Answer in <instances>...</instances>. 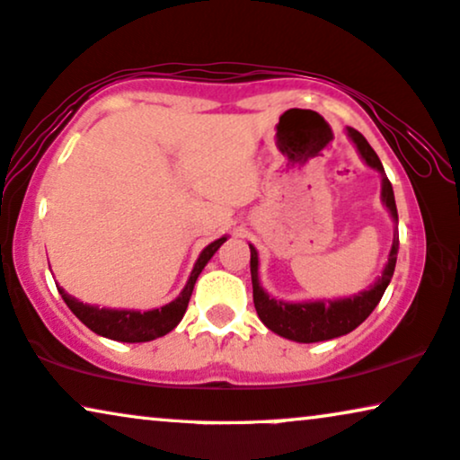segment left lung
<instances>
[{"label":"left lung","instance_id":"obj_1","mask_svg":"<svg viewBox=\"0 0 460 460\" xmlns=\"http://www.w3.org/2000/svg\"><path fill=\"white\" fill-rule=\"evenodd\" d=\"M345 132L349 140L355 145V149H358L359 157L364 159L366 166L381 174V201L395 223L394 243H391L389 259L385 262L381 275H378V279L368 290H362L345 298H320V301L298 303L275 298L261 286L259 252L250 243V275H252V296L256 314H259L261 322L271 332L294 342H320L339 339V336L351 332V330L358 328L375 311L395 271L397 250H400V234H397V208L394 187H391L381 159H378L375 149L368 145V140L358 130H353V128H347Z\"/></svg>","mask_w":460,"mask_h":460}]
</instances>
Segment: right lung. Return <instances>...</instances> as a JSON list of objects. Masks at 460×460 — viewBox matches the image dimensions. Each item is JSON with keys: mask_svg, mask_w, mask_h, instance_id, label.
Segmentation results:
<instances>
[{"mask_svg": "<svg viewBox=\"0 0 460 460\" xmlns=\"http://www.w3.org/2000/svg\"><path fill=\"white\" fill-rule=\"evenodd\" d=\"M226 242V235L218 237L212 243L201 250L198 261H195L193 271L189 275L185 288L172 303L164 305L162 309H149V311H138V309H109V307H96V305H88L77 301L75 296L66 294L63 288H58L60 296L66 303L79 322L84 326H88L92 332L98 336H105V339L119 341V342H146L155 341L159 336H166L170 330L179 326L182 315H185L189 298H191L193 286L198 281L201 269L208 265V261L212 259L214 252Z\"/></svg>", "mask_w": 460, "mask_h": 460, "instance_id": "obj_1", "label": "right lung"}]
</instances>
